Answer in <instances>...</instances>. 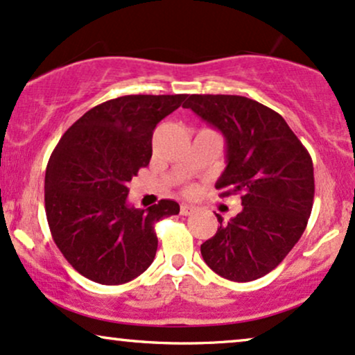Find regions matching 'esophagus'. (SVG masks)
<instances>
[{
  "instance_id": "esophagus-1",
  "label": "esophagus",
  "mask_w": 355,
  "mask_h": 355,
  "mask_svg": "<svg viewBox=\"0 0 355 355\" xmlns=\"http://www.w3.org/2000/svg\"><path fill=\"white\" fill-rule=\"evenodd\" d=\"M196 211V208L195 206H191V205H185L183 203L182 206H180V213L183 214V216H188V214H193Z\"/></svg>"
}]
</instances>
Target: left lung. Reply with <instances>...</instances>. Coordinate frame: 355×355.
<instances>
[{
	"label": "left lung",
	"instance_id": "8db88e82",
	"mask_svg": "<svg viewBox=\"0 0 355 355\" xmlns=\"http://www.w3.org/2000/svg\"><path fill=\"white\" fill-rule=\"evenodd\" d=\"M190 107L226 139L216 188L241 193L242 211L201 244L211 270L232 282L267 275L306 230L315 198L313 160L277 111L245 96L190 95Z\"/></svg>",
	"mask_w": 355,
	"mask_h": 355
}]
</instances>
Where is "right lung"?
Here are the masks:
<instances>
[{
	"instance_id": "1",
	"label": "right lung",
	"mask_w": 355,
	"mask_h": 355,
	"mask_svg": "<svg viewBox=\"0 0 355 355\" xmlns=\"http://www.w3.org/2000/svg\"><path fill=\"white\" fill-rule=\"evenodd\" d=\"M188 95H128L87 111L62 136L46 170V214L53 242L83 277L121 285L146 272L157 252L155 223L177 201L147 209L128 203V182L152 157V134Z\"/></svg>"
}]
</instances>
